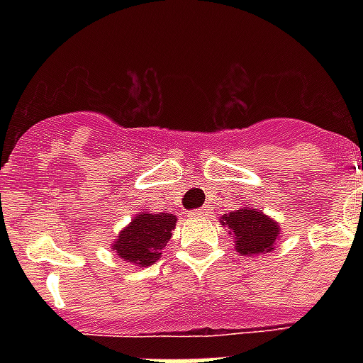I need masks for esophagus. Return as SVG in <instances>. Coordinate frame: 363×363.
<instances>
[{
	"label": "esophagus",
	"instance_id": "34e87169",
	"mask_svg": "<svg viewBox=\"0 0 363 363\" xmlns=\"http://www.w3.org/2000/svg\"><path fill=\"white\" fill-rule=\"evenodd\" d=\"M209 207H199V209H196V211H192V213H190V216H194V218H205V216L209 215Z\"/></svg>",
	"mask_w": 363,
	"mask_h": 363
}]
</instances>
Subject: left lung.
<instances>
[{
	"label": "left lung",
	"instance_id": "8db88e82",
	"mask_svg": "<svg viewBox=\"0 0 363 363\" xmlns=\"http://www.w3.org/2000/svg\"><path fill=\"white\" fill-rule=\"evenodd\" d=\"M220 224L235 242V250L242 256H264L275 248L281 238V226L271 216L256 207H241L220 216Z\"/></svg>",
	"mask_w": 363,
	"mask_h": 363
}]
</instances>
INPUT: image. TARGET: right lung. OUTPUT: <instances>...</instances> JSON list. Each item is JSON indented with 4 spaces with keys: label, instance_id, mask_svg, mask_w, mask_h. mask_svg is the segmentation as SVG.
Returning a JSON list of instances; mask_svg holds the SVG:
<instances>
[{
    "label": "right lung",
    "instance_id": "1",
    "mask_svg": "<svg viewBox=\"0 0 363 363\" xmlns=\"http://www.w3.org/2000/svg\"><path fill=\"white\" fill-rule=\"evenodd\" d=\"M177 216L171 213H150L148 209L137 213L125 228H122L113 241V250L121 259L137 267L152 265L162 258V250L173 235Z\"/></svg>",
    "mask_w": 363,
    "mask_h": 363
}]
</instances>
